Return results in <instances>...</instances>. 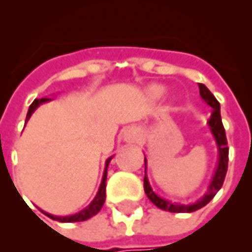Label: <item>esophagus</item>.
Wrapping results in <instances>:
<instances>
[{
  "label": "esophagus",
  "instance_id": "34e87169",
  "mask_svg": "<svg viewBox=\"0 0 252 252\" xmlns=\"http://www.w3.org/2000/svg\"><path fill=\"white\" fill-rule=\"evenodd\" d=\"M139 139V133H138L135 128H130L125 133V141L127 142H135Z\"/></svg>",
  "mask_w": 252,
  "mask_h": 252
}]
</instances>
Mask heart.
Listing matches in <instances>:
<instances>
[{
	"mask_svg": "<svg viewBox=\"0 0 252 252\" xmlns=\"http://www.w3.org/2000/svg\"><path fill=\"white\" fill-rule=\"evenodd\" d=\"M154 93H155V94H159V93H160V89H159V88H155V89H154Z\"/></svg>",
	"mask_w": 252,
	"mask_h": 252,
	"instance_id": "1",
	"label": "heart"
}]
</instances>
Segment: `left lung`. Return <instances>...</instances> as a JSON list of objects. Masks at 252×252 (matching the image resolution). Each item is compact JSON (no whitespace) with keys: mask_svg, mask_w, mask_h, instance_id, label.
<instances>
[{"mask_svg":"<svg viewBox=\"0 0 252 252\" xmlns=\"http://www.w3.org/2000/svg\"><path fill=\"white\" fill-rule=\"evenodd\" d=\"M199 86V93L200 97L203 98L206 101V103L209 106H211V115L209 118V125L211 127V131H213L214 137H215V141H217V145H218L219 150V163L218 169H217V173L214 175L213 182L209 187V192L206 194L200 200H198L194 205H175V203H171L169 200H164L162 198L155 194L154 191L151 190L150 183L147 181V178L145 177L143 179V189H145V192H146L147 198L154 203L157 207H159L160 210H164V211H170V213H192V211H196V210L202 209L203 206H206L209 203L210 200L213 199L215 194L220 190V187L223 186V182H224V178H226L227 173V164H228V146H227V138H226V131H224V127H223L222 118H220V105L219 102L217 101V98L214 97V94L210 92L209 89L206 88L203 83H198ZM146 162V159H145Z\"/></svg>","mask_w":252,"mask_h":252,"instance_id":"1","label":"left lung"}]
</instances>
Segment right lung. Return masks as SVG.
<instances>
[{
    "instance_id": "add662e5",
    "label": "right lung",
    "mask_w": 252,
    "mask_h": 252,
    "mask_svg": "<svg viewBox=\"0 0 252 252\" xmlns=\"http://www.w3.org/2000/svg\"><path fill=\"white\" fill-rule=\"evenodd\" d=\"M49 101L47 98H41V99H34L33 103L30 105L29 107V111H28V115H26V121L30 118V115L33 113L37 107H38L41 103L43 102ZM111 159V158H110ZM110 159H107L106 162V169H105V173H103V178H102V183H101V187H99V191H98L97 196L94 198V200L92 202V205L89 206L88 209L82 210L81 213L75 214V215H70V217H54V215H50V214L47 213H42L49 217V218L54 219V220H58V222H82V220H86V219L92 218L94 217L95 214L99 213V210L102 209V206L105 203V199H106V178H107V166H109V162Z\"/></svg>"
}]
</instances>
